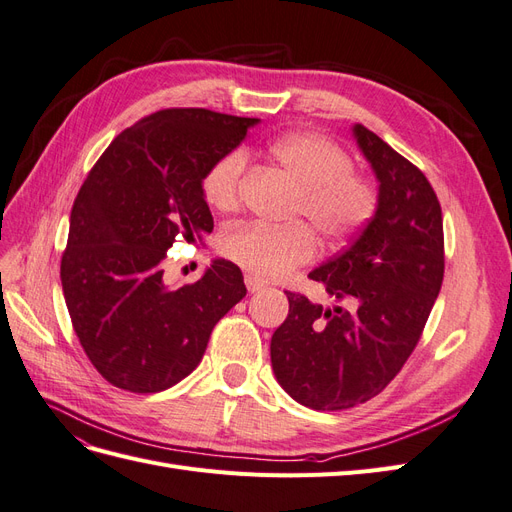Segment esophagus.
Returning <instances> with one entry per match:
<instances>
[{
    "mask_svg": "<svg viewBox=\"0 0 512 512\" xmlns=\"http://www.w3.org/2000/svg\"><path fill=\"white\" fill-rule=\"evenodd\" d=\"M245 286H247V290H250V292H260L262 288H265V284L254 280V277H250V275H245Z\"/></svg>",
    "mask_w": 512,
    "mask_h": 512,
    "instance_id": "34e87169",
    "label": "esophagus"
}]
</instances>
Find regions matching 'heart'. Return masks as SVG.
Here are the masks:
<instances>
[{"label": "heart", "mask_w": 512, "mask_h": 512, "mask_svg": "<svg viewBox=\"0 0 512 512\" xmlns=\"http://www.w3.org/2000/svg\"><path fill=\"white\" fill-rule=\"evenodd\" d=\"M269 153L301 188L294 215L307 218L322 239L344 241L376 215V185L354 173L352 158L331 138L309 132L288 134L275 141ZM245 164L243 149L226 151L209 164L200 190L213 209L237 207ZM220 250L252 277L277 280L314 258L316 237L301 224L269 228L243 222L224 230Z\"/></svg>", "instance_id": "b5f03b06"}]
</instances>
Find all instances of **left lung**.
<instances>
[{"label":"left lung","mask_w":512,"mask_h":512,"mask_svg":"<svg viewBox=\"0 0 512 512\" xmlns=\"http://www.w3.org/2000/svg\"><path fill=\"white\" fill-rule=\"evenodd\" d=\"M378 179V211L344 252L309 273L337 303L288 294L271 337L282 389L312 410H346L382 393L425 329L444 277L442 209L427 177L361 123L352 128Z\"/></svg>","instance_id":"obj_1"}]
</instances>
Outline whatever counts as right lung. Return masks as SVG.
Wrapping results in <instances>:
<instances>
[{"label":"right lung","instance_id":"obj_1","mask_svg":"<svg viewBox=\"0 0 512 512\" xmlns=\"http://www.w3.org/2000/svg\"><path fill=\"white\" fill-rule=\"evenodd\" d=\"M258 119L166 108L123 130L89 170L70 213L61 288L76 337L104 380L158 393L190 376L218 320L245 297L241 269L218 258L198 282L168 286L177 237L213 230L205 170Z\"/></svg>","mask_w":512,"mask_h":512}]
</instances>
